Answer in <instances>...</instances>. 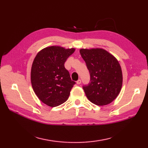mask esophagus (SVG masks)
I'll use <instances>...</instances> for the list:
<instances>
[{"mask_svg":"<svg viewBox=\"0 0 148 148\" xmlns=\"http://www.w3.org/2000/svg\"><path fill=\"white\" fill-rule=\"evenodd\" d=\"M76 83L77 84H80L81 83V79H78L77 81H76Z\"/></svg>","mask_w":148,"mask_h":148,"instance_id":"esophagus-1","label":"esophagus"}]
</instances>
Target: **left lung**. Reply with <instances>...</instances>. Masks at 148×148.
<instances>
[{"label":"left lung","instance_id":"obj_1","mask_svg":"<svg viewBox=\"0 0 148 148\" xmlns=\"http://www.w3.org/2000/svg\"><path fill=\"white\" fill-rule=\"evenodd\" d=\"M79 52L90 74V83L83 86L87 98L97 106L109 104L118 97L122 86L118 61L103 49H81Z\"/></svg>","mask_w":148,"mask_h":148}]
</instances>
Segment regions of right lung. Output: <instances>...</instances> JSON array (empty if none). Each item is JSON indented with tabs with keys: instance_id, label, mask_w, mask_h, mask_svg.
Here are the masks:
<instances>
[{
	"instance_id": "1",
	"label": "right lung",
	"mask_w": 148,
	"mask_h": 148,
	"mask_svg": "<svg viewBox=\"0 0 148 148\" xmlns=\"http://www.w3.org/2000/svg\"><path fill=\"white\" fill-rule=\"evenodd\" d=\"M74 48L50 46L37 53L31 69V83L40 100L50 107L64 103L69 98L75 81L65 68L67 58Z\"/></svg>"
}]
</instances>
